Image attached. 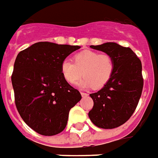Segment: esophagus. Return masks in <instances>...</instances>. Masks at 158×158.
I'll return each instance as SVG.
<instances>
[{"label":"esophagus","mask_w":158,"mask_h":158,"mask_svg":"<svg viewBox=\"0 0 158 158\" xmlns=\"http://www.w3.org/2000/svg\"><path fill=\"white\" fill-rule=\"evenodd\" d=\"M81 94L82 97H87L88 95H89V94L87 93H84V92H81Z\"/></svg>","instance_id":"1"}]
</instances>
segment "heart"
Instances as JSON below:
<instances>
[{
	"instance_id": "b5f03b06",
	"label": "heart",
	"mask_w": 158,
	"mask_h": 158,
	"mask_svg": "<svg viewBox=\"0 0 158 158\" xmlns=\"http://www.w3.org/2000/svg\"><path fill=\"white\" fill-rule=\"evenodd\" d=\"M60 69L62 77L69 84L75 83L82 74L84 78L78 83L79 87L101 89L113 77L115 61L106 53L84 51L74 56V62L69 59L62 61Z\"/></svg>"
}]
</instances>
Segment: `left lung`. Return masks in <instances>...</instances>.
Segmentation results:
<instances>
[{
  "instance_id": "obj_1",
  "label": "left lung",
  "mask_w": 158,
  "mask_h": 158,
  "mask_svg": "<svg viewBox=\"0 0 158 158\" xmlns=\"http://www.w3.org/2000/svg\"><path fill=\"white\" fill-rule=\"evenodd\" d=\"M90 47L109 54L115 61L109 82L96 93L90 94L94 106L89 113L96 127L113 129L127 122L139 104L143 86L142 64L130 48L116 43Z\"/></svg>"
}]
</instances>
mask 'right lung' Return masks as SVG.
<instances>
[{
  "label": "right lung",
  "mask_w": 158,
  "mask_h": 158,
  "mask_svg": "<svg viewBox=\"0 0 158 158\" xmlns=\"http://www.w3.org/2000/svg\"><path fill=\"white\" fill-rule=\"evenodd\" d=\"M78 45L39 42L18 54L11 77L15 106L20 117L36 132L52 136L67 125L69 112L81 99L64 81L61 63Z\"/></svg>",
  "instance_id": "obj_1"
}]
</instances>
